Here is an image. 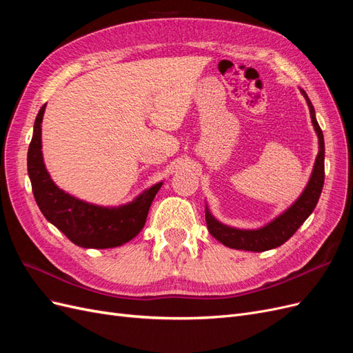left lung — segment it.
I'll list each match as a JSON object with an SVG mask.
<instances>
[{
	"mask_svg": "<svg viewBox=\"0 0 353 353\" xmlns=\"http://www.w3.org/2000/svg\"><path fill=\"white\" fill-rule=\"evenodd\" d=\"M301 93L308 103L312 125L319 136V154L317 159H315L308 184L298 200L288 210L273 219L270 223L259 229H238L223 225L214 219V216L209 212L208 205H205V222H208L209 232L229 248L261 252L281 247L307 221L319 203L324 184V137L317 118H315V111L310 98L303 90H301Z\"/></svg>",
	"mask_w": 353,
	"mask_h": 353,
	"instance_id": "left-lung-1",
	"label": "left lung"
}]
</instances>
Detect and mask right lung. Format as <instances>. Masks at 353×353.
<instances>
[{
	"mask_svg": "<svg viewBox=\"0 0 353 353\" xmlns=\"http://www.w3.org/2000/svg\"><path fill=\"white\" fill-rule=\"evenodd\" d=\"M45 106L34 119L28 152V172L32 191L42 214L72 244L83 248H114L139 235L154 196L163 182H157L128 204L103 208L90 204L57 187L48 174L42 156V119Z\"/></svg>",
	"mask_w": 353,
	"mask_h": 353,
	"instance_id": "right-lung-1",
	"label": "right lung"
}]
</instances>
